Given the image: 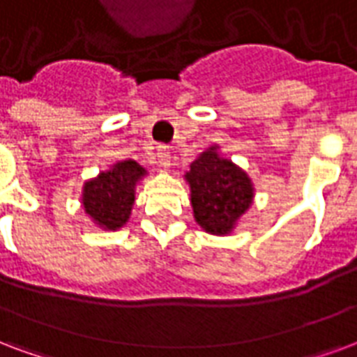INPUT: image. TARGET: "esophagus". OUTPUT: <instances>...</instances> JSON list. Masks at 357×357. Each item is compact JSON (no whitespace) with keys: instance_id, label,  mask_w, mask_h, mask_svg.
Returning <instances> with one entry per match:
<instances>
[{"instance_id":"obj_1","label":"esophagus","mask_w":357,"mask_h":357,"mask_svg":"<svg viewBox=\"0 0 357 357\" xmlns=\"http://www.w3.org/2000/svg\"><path fill=\"white\" fill-rule=\"evenodd\" d=\"M158 162L162 167H169V163H171V150L165 144L158 146Z\"/></svg>"}]
</instances>
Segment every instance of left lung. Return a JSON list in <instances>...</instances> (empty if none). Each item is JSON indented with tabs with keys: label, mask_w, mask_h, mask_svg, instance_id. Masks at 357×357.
Listing matches in <instances>:
<instances>
[{
	"label": "left lung",
	"mask_w": 357,
	"mask_h": 357,
	"mask_svg": "<svg viewBox=\"0 0 357 357\" xmlns=\"http://www.w3.org/2000/svg\"><path fill=\"white\" fill-rule=\"evenodd\" d=\"M194 218L207 233L229 235L250 208L254 186L250 176L213 144L195 158L186 173Z\"/></svg>",
	"instance_id": "obj_1"
}]
</instances>
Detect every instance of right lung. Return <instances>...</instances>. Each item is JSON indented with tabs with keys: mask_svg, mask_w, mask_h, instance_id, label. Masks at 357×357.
Here are the masks:
<instances>
[{
	"mask_svg": "<svg viewBox=\"0 0 357 357\" xmlns=\"http://www.w3.org/2000/svg\"><path fill=\"white\" fill-rule=\"evenodd\" d=\"M146 175V169L135 160L116 162L109 171L84 182L82 207L93 224L107 231H116L130 220L135 203V186Z\"/></svg>",
	"mask_w": 357,
	"mask_h": 357,
	"instance_id": "right-lung-1",
	"label": "right lung"
}]
</instances>
